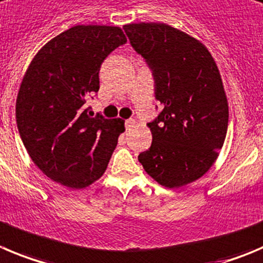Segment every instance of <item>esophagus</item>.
<instances>
[{
    "label": "esophagus",
    "instance_id": "34e87169",
    "mask_svg": "<svg viewBox=\"0 0 263 263\" xmlns=\"http://www.w3.org/2000/svg\"><path fill=\"white\" fill-rule=\"evenodd\" d=\"M135 124H136V122H135L134 119H127V120H126V128H127V129L134 128Z\"/></svg>",
    "mask_w": 263,
    "mask_h": 263
}]
</instances>
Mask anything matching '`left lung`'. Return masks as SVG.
Listing matches in <instances>:
<instances>
[{"label": "left lung", "mask_w": 263, "mask_h": 263, "mask_svg": "<svg viewBox=\"0 0 263 263\" xmlns=\"http://www.w3.org/2000/svg\"><path fill=\"white\" fill-rule=\"evenodd\" d=\"M123 29L151 67L163 106L148 123L153 140L140 163L163 187L192 183L212 167L227 134V97L215 61L203 44L165 23Z\"/></svg>", "instance_id": "obj_1"}]
</instances>
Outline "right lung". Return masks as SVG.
I'll return each instance as SVG.
<instances>
[{
  "instance_id": "obj_1",
  "label": "right lung",
  "mask_w": 263,
  "mask_h": 263,
  "mask_svg": "<svg viewBox=\"0 0 263 263\" xmlns=\"http://www.w3.org/2000/svg\"><path fill=\"white\" fill-rule=\"evenodd\" d=\"M127 43L119 27L75 26L51 39L28 66L16 98V124L29 157L51 180L82 190L102 176L124 120L88 112L100 67Z\"/></svg>"
}]
</instances>
